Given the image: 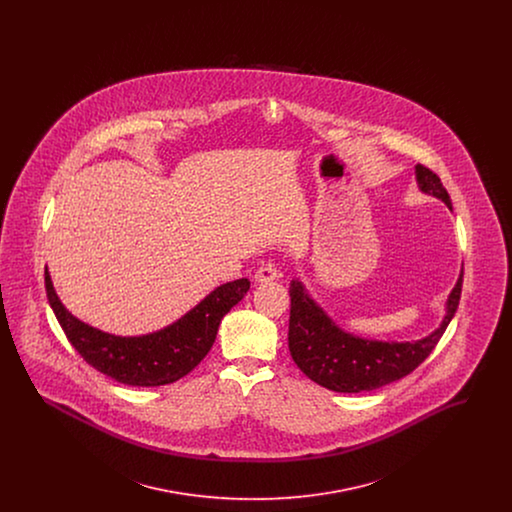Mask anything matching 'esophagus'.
<instances>
[{"label": "esophagus", "mask_w": 512, "mask_h": 512, "mask_svg": "<svg viewBox=\"0 0 512 512\" xmlns=\"http://www.w3.org/2000/svg\"><path fill=\"white\" fill-rule=\"evenodd\" d=\"M278 278H280V270L274 263H265V265L257 268V272H255V282H259V284L274 282Z\"/></svg>", "instance_id": "34e87169"}]
</instances>
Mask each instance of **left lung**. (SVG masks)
<instances>
[{
  "mask_svg": "<svg viewBox=\"0 0 512 512\" xmlns=\"http://www.w3.org/2000/svg\"><path fill=\"white\" fill-rule=\"evenodd\" d=\"M414 178L422 194L434 195L453 211L438 174L416 165ZM461 290L463 270L445 301L443 318L432 334L413 341L370 340L340 328L309 295L305 284L295 278L290 284L292 311L288 332L293 361L305 376L328 390L361 393L388 386L411 374L432 353L457 313Z\"/></svg>",
  "mask_w": 512,
  "mask_h": 512,
  "instance_id": "1",
  "label": "left lung"
}]
</instances>
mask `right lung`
Segmentation results:
<instances>
[{"mask_svg": "<svg viewBox=\"0 0 512 512\" xmlns=\"http://www.w3.org/2000/svg\"><path fill=\"white\" fill-rule=\"evenodd\" d=\"M247 290V278L220 284L169 326L142 336H117L74 317L61 303L46 267L49 307L74 349L105 376L138 388L167 386L192 372L213 347L220 320Z\"/></svg>", "mask_w": 512, "mask_h": 512, "instance_id": "add662e5", "label": "right lung"}]
</instances>
